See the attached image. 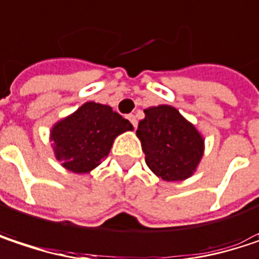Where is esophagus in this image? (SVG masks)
Segmentation results:
<instances>
[{
    "mask_svg": "<svg viewBox=\"0 0 259 259\" xmlns=\"http://www.w3.org/2000/svg\"><path fill=\"white\" fill-rule=\"evenodd\" d=\"M127 120H129L130 123H132V126H133V127H136V124H138L136 115H133V114H129V115H127Z\"/></svg>",
    "mask_w": 259,
    "mask_h": 259,
    "instance_id": "esophagus-1",
    "label": "esophagus"
}]
</instances>
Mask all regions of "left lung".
<instances>
[{
	"label": "left lung",
	"instance_id": "left-lung-1",
	"mask_svg": "<svg viewBox=\"0 0 259 259\" xmlns=\"http://www.w3.org/2000/svg\"><path fill=\"white\" fill-rule=\"evenodd\" d=\"M144 112L136 135L148 168L165 181L189 179L204 154L201 133L174 106L159 105Z\"/></svg>",
	"mask_w": 259,
	"mask_h": 259
}]
</instances>
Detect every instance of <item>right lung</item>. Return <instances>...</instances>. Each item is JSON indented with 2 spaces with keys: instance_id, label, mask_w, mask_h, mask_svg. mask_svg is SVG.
I'll use <instances>...</instances> for the list:
<instances>
[{
  "instance_id": "1",
  "label": "right lung",
  "mask_w": 259,
  "mask_h": 259,
  "mask_svg": "<svg viewBox=\"0 0 259 259\" xmlns=\"http://www.w3.org/2000/svg\"><path fill=\"white\" fill-rule=\"evenodd\" d=\"M133 130L129 120L108 105L87 102L51 130L54 153L61 165L76 174H87L109 154L114 139Z\"/></svg>"
}]
</instances>
